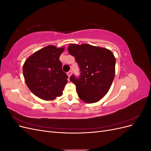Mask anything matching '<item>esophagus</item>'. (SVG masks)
Here are the masks:
<instances>
[{
    "instance_id": "esophagus-1",
    "label": "esophagus",
    "mask_w": 151,
    "mask_h": 151,
    "mask_svg": "<svg viewBox=\"0 0 151 151\" xmlns=\"http://www.w3.org/2000/svg\"><path fill=\"white\" fill-rule=\"evenodd\" d=\"M72 70H69L68 71L67 74V76H68V77H70V76H71V75H72Z\"/></svg>"
}]
</instances>
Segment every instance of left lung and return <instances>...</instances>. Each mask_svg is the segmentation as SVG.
<instances>
[{"instance_id": "left-lung-1", "label": "left lung", "mask_w": 151, "mask_h": 151, "mask_svg": "<svg viewBox=\"0 0 151 151\" xmlns=\"http://www.w3.org/2000/svg\"><path fill=\"white\" fill-rule=\"evenodd\" d=\"M68 52L75 57L80 76L72 75L79 98L87 103L99 101L106 94L115 74L116 58L109 50L89 44H70Z\"/></svg>"}]
</instances>
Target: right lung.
<instances>
[{
  "instance_id": "1",
  "label": "right lung",
  "mask_w": 151,
  "mask_h": 151,
  "mask_svg": "<svg viewBox=\"0 0 151 151\" xmlns=\"http://www.w3.org/2000/svg\"><path fill=\"white\" fill-rule=\"evenodd\" d=\"M64 47L48 45L36 52L25 61L22 72L25 83L35 96L43 100L61 96L68 76L59 60Z\"/></svg>"
}]
</instances>
